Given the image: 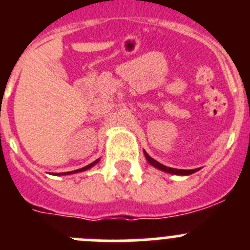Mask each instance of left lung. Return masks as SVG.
<instances>
[{"label":"left lung","instance_id":"left-lung-1","mask_svg":"<svg viewBox=\"0 0 250 250\" xmlns=\"http://www.w3.org/2000/svg\"><path fill=\"white\" fill-rule=\"evenodd\" d=\"M144 155L145 158H146L147 163H149L150 165H152L154 167H156V169L161 170V171H165V173H169V174H173V175H190V174L195 173V171H198L199 169H191V170H184V169H174V167H165V165L160 164L159 161L154 160V159L151 158V156L147 154L146 151H144Z\"/></svg>","mask_w":250,"mask_h":250}]
</instances>
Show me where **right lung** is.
<instances>
[{"label": "right lung", "mask_w": 250, "mask_h": 250, "mask_svg": "<svg viewBox=\"0 0 250 250\" xmlns=\"http://www.w3.org/2000/svg\"><path fill=\"white\" fill-rule=\"evenodd\" d=\"M100 161V159H98V160H95L94 163H91V164L86 165V167H81V169H77V170H74V171H67V173H60V174H56V175H68V174H75V173H80V171H85V170L90 169V167H92L94 165H96Z\"/></svg>", "instance_id": "obj_1"}]
</instances>
